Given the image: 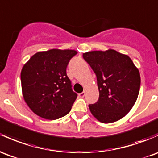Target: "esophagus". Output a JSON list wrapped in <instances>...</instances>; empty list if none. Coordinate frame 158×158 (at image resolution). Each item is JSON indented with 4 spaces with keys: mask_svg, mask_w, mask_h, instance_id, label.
I'll list each match as a JSON object with an SVG mask.
<instances>
[{
    "mask_svg": "<svg viewBox=\"0 0 158 158\" xmlns=\"http://www.w3.org/2000/svg\"><path fill=\"white\" fill-rule=\"evenodd\" d=\"M85 95V91H83V92L79 94V98H84Z\"/></svg>",
    "mask_w": 158,
    "mask_h": 158,
    "instance_id": "esophagus-1",
    "label": "esophagus"
}]
</instances>
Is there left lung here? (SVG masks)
<instances>
[{
  "mask_svg": "<svg viewBox=\"0 0 158 158\" xmlns=\"http://www.w3.org/2000/svg\"><path fill=\"white\" fill-rule=\"evenodd\" d=\"M95 73L99 99L88 105L91 114L104 124L120 120L131 111L140 88L139 70L129 56L113 49L83 53Z\"/></svg>",
  "mask_w": 158,
  "mask_h": 158,
  "instance_id": "left-lung-1",
  "label": "left lung"
}]
</instances>
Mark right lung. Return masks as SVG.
Masks as SVG:
<instances>
[{
    "label": "right lung",
    "instance_id": "right-lung-1",
    "mask_svg": "<svg viewBox=\"0 0 158 158\" xmlns=\"http://www.w3.org/2000/svg\"><path fill=\"white\" fill-rule=\"evenodd\" d=\"M75 50L53 49L34 54L21 72L22 95L36 115L48 120L70 112L77 94L67 76L69 61Z\"/></svg>",
    "mask_w": 158,
    "mask_h": 158
}]
</instances>
